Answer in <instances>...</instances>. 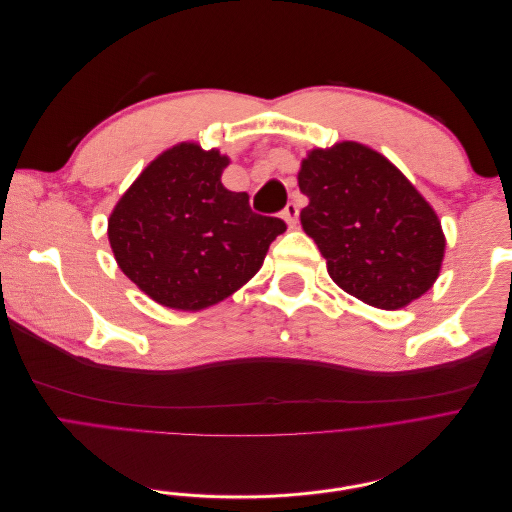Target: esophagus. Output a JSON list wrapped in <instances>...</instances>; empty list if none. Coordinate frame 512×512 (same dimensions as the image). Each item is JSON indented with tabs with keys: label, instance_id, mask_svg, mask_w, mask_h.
<instances>
[{
	"label": "esophagus",
	"instance_id": "obj_1",
	"mask_svg": "<svg viewBox=\"0 0 512 512\" xmlns=\"http://www.w3.org/2000/svg\"><path fill=\"white\" fill-rule=\"evenodd\" d=\"M282 218L286 220V224H288L290 228L297 226V218H299V209H297V205H294V203H288V205L284 207V211H282Z\"/></svg>",
	"mask_w": 512,
	"mask_h": 512
}]
</instances>
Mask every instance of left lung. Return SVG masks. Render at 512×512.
Here are the masks:
<instances>
[{"label": "left lung", "instance_id": "left-lung-1", "mask_svg": "<svg viewBox=\"0 0 512 512\" xmlns=\"http://www.w3.org/2000/svg\"><path fill=\"white\" fill-rule=\"evenodd\" d=\"M299 188L309 198L303 230L352 297L399 309L436 282L446 247L438 215L378 151L352 141L309 151Z\"/></svg>", "mask_w": 512, "mask_h": 512}]
</instances>
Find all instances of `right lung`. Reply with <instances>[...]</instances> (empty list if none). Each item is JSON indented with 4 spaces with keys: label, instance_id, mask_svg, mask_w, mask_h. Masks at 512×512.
Here are the masks:
<instances>
[{
    "label": "right lung",
    "instance_id": "1",
    "mask_svg": "<svg viewBox=\"0 0 512 512\" xmlns=\"http://www.w3.org/2000/svg\"><path fill=\"white\" fill-rule=\"evenodd\" d=\"M228 158L181 143L153 160L108 218L119 269L153 301L198 312L256 275L284 220L222 185Z\"/></svg>",
    "mask_w": 512,
    "mask_h": 512
}]
</instances>
